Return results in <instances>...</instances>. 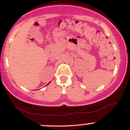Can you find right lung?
Wrapping results in <instances>:
<instances>
[{"instance_id": "right-lung-1", "label": "right lung", "mask_w": 130, "mask_h": 130, "mask_svg": "<svg viewBox=\"0 0 130 130\" xmlns=\"http://www.w3.org/2000/svg\"><path fill=\"white\" fill-rule=\"evenodd\" d=\"M47 85H48V84H47Z\"/></svg>"}]
</instances>
